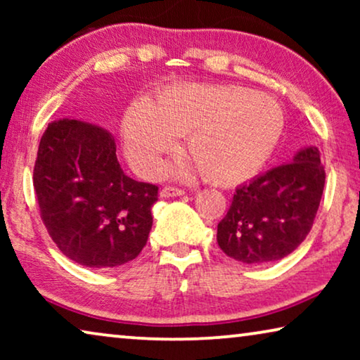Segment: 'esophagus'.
Wrapping results in <instances>:
<instances>
[{
	"label": "esophagus",
	"instance_id": "obj_1",
	"mask_svg": "<svg viewBox=\"0 0 360 360\" xmlns=\"http://www.w3.org/2000/svg\"><path fill=\"white\" fill-rule=\"evenodd\" d=\"M185 195L184 190L174 188V186H165V188L160 190V198H175V196Z\"/></svg>",
	"mask_w": 360,
	"mask_h": 360
}]
</instances>
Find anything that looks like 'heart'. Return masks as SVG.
<instances>
[{
	"label": "heart",
	"instance_id": "b5f03b06",
	"mask_svg": "<svg viewBox=\"0 0 360 360\" xmlns=\"http://www.w3.org/2000/svg\"><path fill=\"white\" fill-rule=\"evenodd\" d=\"M285 116L274 98L238 85L184 83L134 105L121 124L124 152L144 175L159 174L175 136L211 184L239 185L264 169L283 134ZM193 165L186 164L184 172Z\"/></svg>",
	"mask_w": 360,
	"mask_h": 360
}]
</instances>
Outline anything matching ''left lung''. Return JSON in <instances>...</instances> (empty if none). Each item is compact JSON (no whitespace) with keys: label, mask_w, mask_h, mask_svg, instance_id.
Wrapping results in <instances>:
<instances>
[{"label":"left lung","mask_w":360,"mask_h":360,"mask_svg":"<svg viewBox=\"0 0 360 360\" xmlns=\"http://www.w3.org/2000/svg\"><path fill=\"white\" fill-rule=\"evenodd\" d=\"M316 147H304L290 164L270 169L236 190L218 224V245L238 262L259 265L287 257L307 238L324 188Z\"/></svg>","instance_id":"obj_1"}]
</instances>
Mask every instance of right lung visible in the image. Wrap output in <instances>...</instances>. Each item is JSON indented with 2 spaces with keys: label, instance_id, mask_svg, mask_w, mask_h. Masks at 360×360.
<instances>
[{
  "label": "right lung",
  "instance_id": "right-lung-1",
  "mask_svg": "<svg viewBox=\"0 0 360 360\" xmlns=\"http://www.w3.org/2000/svg\"><path fill=\"white\" fill-rule=\"evenodd\" d=\"M34 190L49 234L73 262L112 269L144 249L159 188L122 172L115 137L100 124L51 122L39 144Z\"/></svg>",
  "mask_w": 360,
  "mask_h": 360
}]
</instances>
